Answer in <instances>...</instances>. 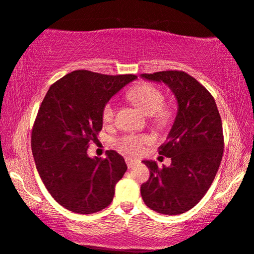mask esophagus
Returning <instances> with one entry per match:
<instances>
[{"instance_id": "1", "label": "esophagus", "mask_w": 254, "mask_h": 254, "mask_svg": "<svg viewBox=\"0 0 254 254\" xmlns=\"http://www.w3.org/2000/svg\"><path fill=\"white\" fill-rule=\"evenodd\" d=\"M125 161H126V164H127V166L129 169L133 168L134 165H136L137 163H140V161H138V159L131 158V157H126V158H125Z\"/></svg>"}]
</instances>
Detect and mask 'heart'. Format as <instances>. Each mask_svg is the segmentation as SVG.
I'll return each mask as SVG.
<instances>
[{
  "instance_id": "heart-1",
  "label": "heart",
  "mask_w": 254,
  "mask_h": 254,
  "mask_svg": "<svg viewBox=\"0 0 254 254\" xmlns=\"http://www.w3.org/2000/svg\"><path fill=\"white\" fill-rule=\"evenodd\" d=\"M127 98L136 105L144 114L152 117V121L158 127H166L172 120V110L164 105V95L157 86L142 83L131 88L127 93ZM116 117V107L112 103H107L103 109L104 123H112ZM151 142L148 135L130 134L120 137L117 141L118 148L126 154H140L144 145Z\"/></svg>"
}]
</instances>
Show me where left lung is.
I'll return each instance as SVG.
<instances>
[{
	"instance_id": "left-lung-1",
	"label": "left lung",
	"mask_w": 254,
	"mask_h": 254,
	"mask_svg": "<svg viewBox=\"0 0 254 254\" xmlns=\"http://www.w3.org/2000/svg\"><path fill=\"white\" fill-rule=\"evenodd\" d=\"M147 81L164 83L178 104L176 119L158 154L171 158V165L158 168L143 161L150 170L141 195L150 209L179 215L204 196L220 168L224 140L216 103L208 90L184 71L142 74Z\"/></svg>"
}]
</instances>
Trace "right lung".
Returning <instances> with one entry per match:
<instances>
[{"instance_id": "add662e5", "label": "right lung", "mask_w": 254, "mask_h": 254, "mask_svg": "<svg viewBox=\"0 0 254 254\" xmlns=\"http://www.w3.org/2000/svg\"><path fill=\"white\" fill-rule=\"evenodd\" d=\"M135 75L75 70L51 85L34 121L31 147L37 170L53 199L77 214H93L112 202L127 170L114 150L89 157V143L103 128V109Z\"/></svg>"}]
</instances>
